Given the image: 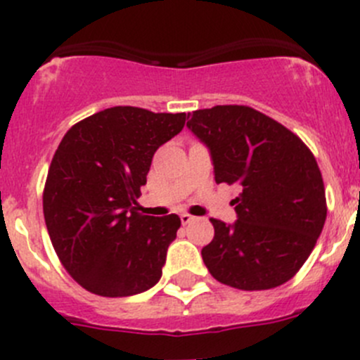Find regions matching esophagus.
<instances>
[{
  "instance_id": "1",
  "label": "esophagus",
  "mask_w": 360,
  "mask_h": 360,
  "mask_svg": "<svg viewBox=\"0 0 360 360\" xmlns=\"http://www.w3.org/2000/svg\"><path fill=\"white\" fill-rule=\"evenodd\" d=\"M179 217H181V223H183V224H190L191 221H195V217L191 216V214H186V212L181 214Z\"/></svg>"
}]
</instances>
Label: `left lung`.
Segmentation results:
<instances>
[{
    "instance_id": "8db88e82",
    "label": "left lung",
    "mask_w": 360,
    "mask_h": 360,
    "mask_svg": "<svg viewBox=\"0 0 360 360\" xmlns=\"http://www.w3.org/2000/svg\"><path fill=\"white\" fill-rule=\"evenodd\" d=\"M209 150L216 183L238 184L235 223L210 219L202 259L216 281L244 291L284 284L314 250L326 223V191L314 155L270 116L248 106L188 112Z\"/></svg>"
}]
</instances>
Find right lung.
Returning <instances> with one entry per match:
<instances>
[{
  "instance_id": "obj_1",
  "label": "right lung",
  "mask_w": 360,
  "mask_h": 360,
  "mask_svg": "<svg viewBox=\"0 0 360 360\" xmlns=\"http://www.w3.org/2000/svg\"><path fill=\"white\" fill-rule=\"evenodd\" d=\"M186 112L115 106L82 120L60 141L43 214L60 263L86 291H148L162 277L181 219L137 212L155 151L183 130Z\"/></svg>"
}]
</instances>
